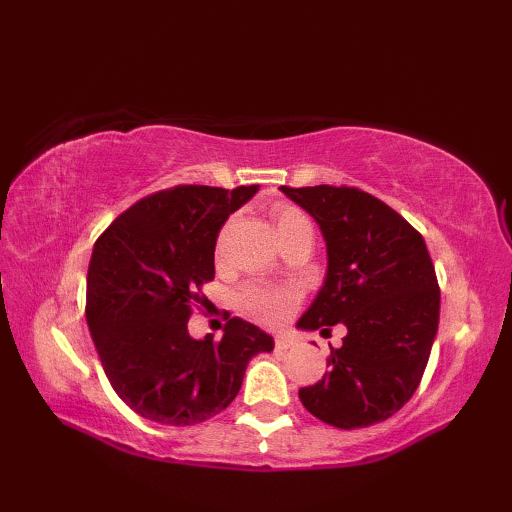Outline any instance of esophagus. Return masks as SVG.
<instances>
[{
  "instance_id": "1",
  "label": "esophagus",
  "mask_w": 512,
  "mask_h": 512,
  "mask_svg": "<svg viewBox=\"0 0 512 512\" xmlns=\"http://www.w3.org/2000/svg\"><path fill=\"white\" fill-rule=\"evenodd\" d=\"M292 345H295V341H292V336H288V334L275 336V350L284 352V350H288V347H292Z\"/></svg>"
}]
</instances>
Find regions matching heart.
Listing matches in <instances>:
<instances>
[{
    "mask_svg": "<svg viewBox=\"0 0 512 512\" xmlns=\"http://www.w3.org/2000/svg\"><path fill=\"white\" fill-rule=\"evenodd\" d=\"M273 222L277 235L284 237L297 228L310 226L308 217L295 206L279 204L273 209ZM237 306L246 317L262 325H279L284 323L295 308L299 306V295L290 288L268 286V284H248L237 292Z\"/></svg>",
    "mask_w": 512,
    "mask_h": 512,
    "instance_id": "obj_1",
    "label": "heart"
}]
</instances>
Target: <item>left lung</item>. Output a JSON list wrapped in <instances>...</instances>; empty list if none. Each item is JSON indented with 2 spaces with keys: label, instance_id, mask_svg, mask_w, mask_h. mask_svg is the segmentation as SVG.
Returning <instances> with one entry per match:
<instances>
[{
  "label": "left lung",
  "instance_id": "obj_1",
  "mask_svg": "<svg viewBox=\"0 0 512 512\" xmlns=\"http://www.w3.org/2000/svg\"><path fill=\"white\" fill-rule=\"evenodd\" d=\"M319 224L328 273L301 330L347 334L328 372L299 398L339 429L383 422L418 389L440 319L436 268L422 235L383 200L354 187H281Z\"/></svg>",
  "mask_w": 512,
  "mask_h": 512
}]
</instances>
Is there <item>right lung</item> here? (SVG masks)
Wrapping results in <instances>:
<instances>
[{
	"label": "right lung",
	"instance_id": "1",
	"mask_svg": "<svg viewBox=\"0 0 512 512\" xmlns=\"http://www.w3.org/2000/svg\"><path fill=\"white\" fill-rule=\"evenodd\" d=\"M202 184L151 193L96 239L85 319L114 391L138 416L171 427L209 420L231 405L250 358L273 336L239 317L222 341L187 330L198 290L215 277V239L257 193Z\"/></svg>",
	"mask_w": 512,
	"mask_h": 512
}]
</instances>
